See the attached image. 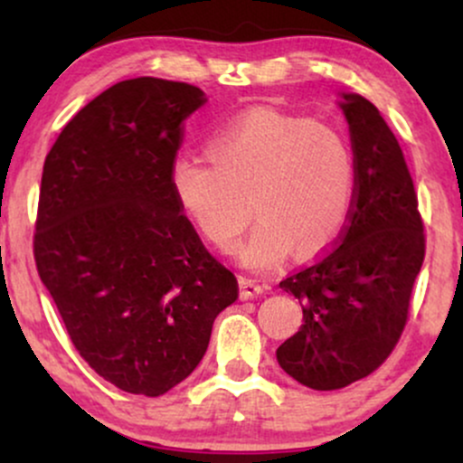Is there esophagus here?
I'll return each instance as SVG.
<instances>
[{
  "label": "esophagus",
  "instance_id": "34e87169",
  "mask_svg": "<svg viewBox=\"0 0 463 463\" xmlns=\"http://www.w3.org/2000/svg\"><path fill=\"white\" fill-rule=\"evenodd\" d=\"M265 289H268V285L259 283L257 279H250V276H239V296H241L243 300L257 298V296H261Z\"/></svg>",
  "mask_w": 463,
  "mask_h": 463
}]
</instances>
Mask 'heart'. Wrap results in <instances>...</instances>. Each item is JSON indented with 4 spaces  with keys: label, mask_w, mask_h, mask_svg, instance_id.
Masks as SVG:
<instances>
[{
    "label": "heart",
    "mask_w": 463,
    "mask_h": 463,
    "mask_svg": "<svg viewBox=\"0 0 463 463\" xmlns=\"http://www.w3.org/2000/svg\"><path fill=\"white\" fill-rule=\"evenodd\" d=\"M209 152L213 161L178 156L169 187L211 246H231L250 211L259 220L235 248L246 268H272L291 248L302 257L316 254L339 237L357 172L353 147L335 126L250 109L211 137Z\"/></svg>",
    "instance_id": "obj_1"
}]
</instances>
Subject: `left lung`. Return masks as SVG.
Listing matches in <instances>:
<instances>
[{
    "mask_svg": "<svg viewBox=\"0 0 463 463\" xmlns=\"http://www.w3.org/2000/svg\"><path fill=\"white\" fill-rule=\"evenodd\" d=\"M354 154V200L342 243L280 280L302 307V326L276 350L291 379L342 390L387 359L407 322L424 261V232L405 156L379 109L342 93Z\"/></svg>",
    "mask_w": 463,
    "mask_h": 463,
    "instance_id": "obj_1",
    "label": "left lung"
}]
</instances>
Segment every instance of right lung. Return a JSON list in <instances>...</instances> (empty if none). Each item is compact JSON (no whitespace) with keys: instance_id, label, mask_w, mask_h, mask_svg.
I'll return each mask as SVG.
<instances>
[{"instance_id":"1","label":"right lung","mask_w":463,"mask_h":463,"mask_svg":"<svg viewBox=\"0 0 463 463\" xmlns=\"http://www.w3.org/2000/svg\"><path fill=\"white\" fill-rule=\"evenodd\" d=\"M187 82H117L62 128L43 165L34 259L65 328L102 379L161 396L198 368L237 279L180 213L169 167Z\"/></svg>"}]
</instances>
